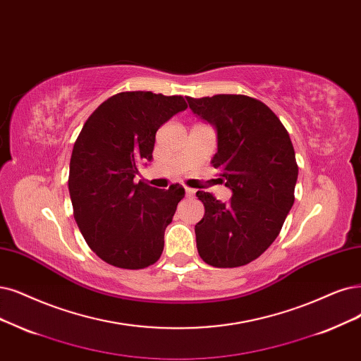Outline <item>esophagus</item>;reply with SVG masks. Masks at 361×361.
<instances>
[{
	"instance_id": "1",
	"label": "esophagus",
	"mask_w": 361,
	"mask_h": 361,
	"mask_svg": "<svg viewBox=\"0 0 361 361\" xmlns=\"http://www.w3.org/2000/svg\"><path fill=\"white\" fill-rule=\"evenodd\" d=\"M185 196L188 197H193L195 196V190L190 188H185Z\"/></svg>"
}]
</instances>
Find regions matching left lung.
<instances>
[{
    "mask_svg": "<svg viewBox=\"0 0 361 361\" xmlns=\"http://www.w3.org/2000/svg\"><path fill=\"white\" fill-rule=\"evenodd\" d=\"M195 114L217 129L211 159L232 190L229 202L197 192L205 207L195 226L201 259L214 268H238L269 248L295 202L298 164L281 120L262 101L247 95L188 97Z\"/></svg>",
    "mask_w": 361,
    "mask_h": 361,
    "instance_id": "obj_1",
    "label": "left lung"
}]
</instances>
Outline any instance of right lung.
<instances>
[{"mask_svg": "<svg viewBox=\"0 0 361 361\" xmlns=\"http://www.w3.org/2000/svg\"><path fill=\"white\" fill-rule=\"evenodd\" d=\"M185 109L181 95L120 92L89 116L74 142L68 177L74 219L90 250L116 268L144 269L162 255L184 189H156L135 176L152 162L157 129Z\"/></svg>", "mask_w": 361, "mask_h": 361, "instance_id": "1", "label": "right lung"}]
</instances>
